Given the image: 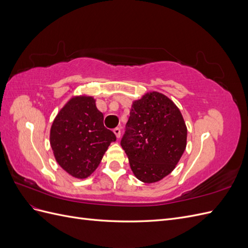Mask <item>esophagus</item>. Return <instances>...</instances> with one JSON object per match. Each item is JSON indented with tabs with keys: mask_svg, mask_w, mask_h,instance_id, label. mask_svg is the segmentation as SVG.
I'll list each match as a JSON object with an SVG mask.
<instances>
[{
	"mask_svg": "<svg viewBox=\"0 0 248 248\" xmlns=\"http://www.w3.org/2000/svg\"><path fill=\"white\" fill-rule=\"evenodd\" d=\"M114 133L116 134V137H117V139H119L120 137H121V129L119 128V127H116V128H114Z\"/></svg>",
	"mask_w": 248,
	"mask_h": 248,
	"instance_id": "esophagus-1",
	"label": "esophagus"
}]
</instances>
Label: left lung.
Masks as SVG:
<instances>
[{
  "instance_id": "1",
  "label": "left lung",
  "mask_w": 248,
  "mask_h": 248,
  "mask_svg": "<svg viewBox=\"0 0 248 248\" xmlns=\"http://www.w3.org/2000/svg\"><path fill=\"white\" fill-rule=\"evenodd\" d=\"M181 111L159 92L134 100L121 146L140 181L155 183L174 170L186 148Z\"/></svg>"
}]
</instances>
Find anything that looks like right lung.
Segmentation results:
<instances>
[{"mask_svg": "<svg viewBox=\"0 0 248 248\" xmlns=\"http://www.w3.org/2000/svg\"><path fill=\"white\" fill-rule=\"evenodd\" d=\"M92 96H73L50 127L49 142L59 166L74 178H88L99 166L115 133L103 125Z\"/></svg>", "mask_w": 248, "mask_h": 248, "instance_id": "add662e5", "label": "right lung"}]
</instances>
